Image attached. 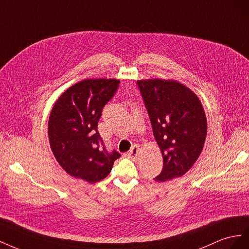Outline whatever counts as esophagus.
<instances>
[{"label":"esophagus","instance_id":"esophagus-1","mask_svg":"<svg viewBox=\"0 0 249 249\" xmlns=\"http://www.w3.org/2000/svg\"><path fill=\"white\" fill-rule=\"evenodd\" d=\"M139 153H140V148H139V146H138V145H134V146L130 149V151H129L128 153H127V156H128V158H131L132 160H137Z\"/></svg>","mask_w":249,"mask_h":249}]
</instances>
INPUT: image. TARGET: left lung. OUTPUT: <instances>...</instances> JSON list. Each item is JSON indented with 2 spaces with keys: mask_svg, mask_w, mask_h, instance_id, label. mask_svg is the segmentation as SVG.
<instances>
[{
  "mask_svg": "<svg viewBox=\"0 0 249 249\" xmlns=\"http://www.w3.org/2000/svg\"><path fill=\"white\" fill-rule=\"evenodd\" d=\"M138 85L164 160L154 180L165 182L186 174L203 149L208 123L193 90L175 80L145 79Z\"/></svg>",
  "mask_w": 249,
  "mask_h": 249,
  "instance_id": "8db88e82",
  "label": "left lung"
}]
</instances>
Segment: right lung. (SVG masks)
Masks as SVG:
<instances>
[{"mask_svg":"<svg viewBox=\"0 0 249 249\" xmlns=\"http://www.w3.org/2000/svg\"><path fill=\"white\" fill-rule=\"evenodd\" d=\"M119 83L113 78L77 82L56 100L50 113V147L61 168L75 178L89 183L100 181L121 156L116 150L107 152L97 130L102 109Z\"/></svg>","mask_w":249,"mask_h":249,"instance_id":"obj_1","label":"right lung"}]
</instances>
